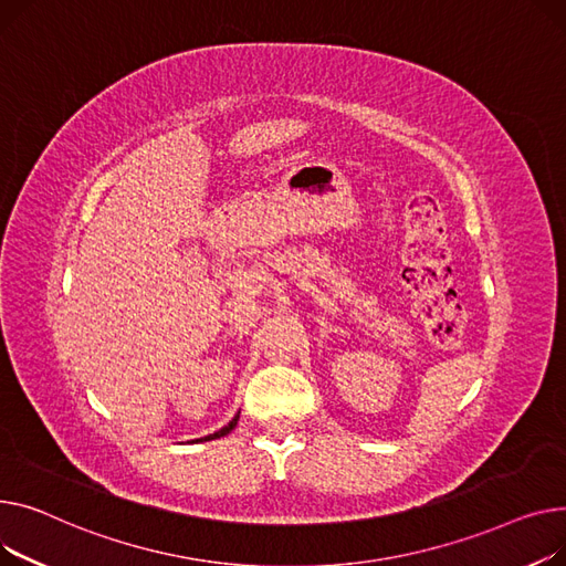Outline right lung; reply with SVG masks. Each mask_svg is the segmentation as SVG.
I'll list each match as a JSON object with an SVG mask.
<instances>
[{
  "mask_svg": "<svg viewBox=\"0 0 566 566\" xmlns=\"http://www.w3.org/2000/svg\"><path fill=\"white\" fill-rule=\"evenodd\" d=\"M238 420H240V413L232 418L226 427H221L219 431H214V434H210V437H206V439H196V441H191V443H203V441H214V439H221V437H226V434H230L232 429H235V424H238Z\"/></svg>",
  "mask_w": 566,
  "mask_h": 566,
  "instance_id": "right-lung-1",
  "label": "right lung"
}]
</instances>
